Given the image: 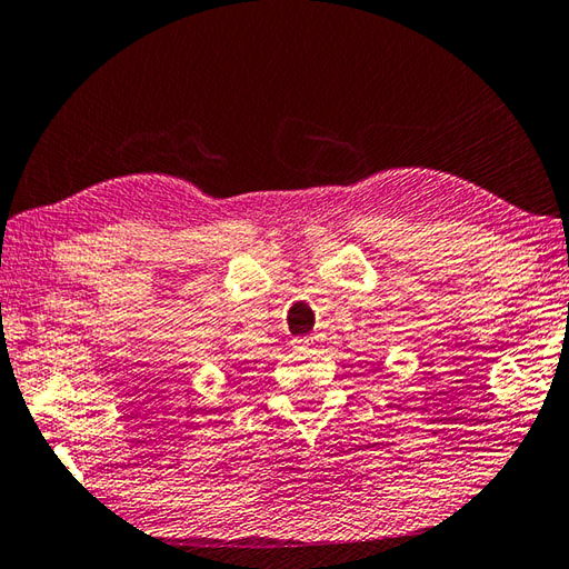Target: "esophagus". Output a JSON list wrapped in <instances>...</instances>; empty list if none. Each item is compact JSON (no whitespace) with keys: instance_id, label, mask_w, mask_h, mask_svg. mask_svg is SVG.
<instances>
[{"instance_id":"1","label":"esophagus","mask_w":569,"mask_h":569,"mask_svg":"<svg viewBox=\"0 0 569 569\" xmlns=\"http://www.w3.org/2000/svg\"><path fill=\"white\" fill-rule=\"evenodd\" d=\"M316 346H318V336H313V333L293 340V348H296V350H311V348H316Z\"/></svg>"}]
</instances>
